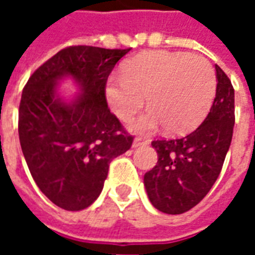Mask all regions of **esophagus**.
Instances as JSON below:
<instances>
[{
  "label": "esophagus",
  "instance_id": "34e87169",
  "mask_svg": "<svg viewBox=\"0 0 255 255\" xmlns=\"http://www.w3.org/2000/svg\"><path fill=\"white\" fill-rule=\"evenodd\" d=\"M150 140L147 138H144V136H136V138L133 139V147H139V146H143V144H147Z\"/></svg>",
  "mask_w": 255,
  "mask_h": 255
}]
</instances>
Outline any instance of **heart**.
Here are the masks:
<instances>
[{
	"label": "heart",
	"mask_w": 255,
	"mask_h": 255,
	"mask_svg": "<svg viewBox=\"0 0 255 255\" xmlns=\"http://www.w3.org/2000/svg\"><path fill=\"white\" fill-rule=\"evenodd\" d=\"M216 75L212 64L199 54L151 52L129 60L123 76L106 86V100L124 122L143 106L150 111L132 124L135 131H153L165 126L171 133L197 127L212 106Z\"/></svg>",
	"instance_id": "1"
}]
</instances>
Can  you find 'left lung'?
I'll list each match as a JSON object with an SVG mask.
<instances>
[{
  "instance_id": "1",
  "label": "left lung",
  "mask_w": 255,
  "mask_h": 255,
  "mask_svg": "<svg viewBox=\"0 0 255 255\" xmlns=\"http://www.w3.org/2000/svg\"><path fill=\"white\" fill-rule=\"evenodd\" d=\"M216 76V97L202 124L183 138L151 142L158 161L143 182L150 202L162 213L182 214L194 208L221 172L235 124V93L219 65Z\"/></svg>"
}]
</instances>
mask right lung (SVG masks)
Listing matches in <instances>:
<instances>
[{
  "mask_svg": "<svg viewBox=\"0 0 255 255\" xmlns=\"http://www.w3.org/2000/svg\"><path fill=\"white\" fill-rule=\"evenodd\" d=\"M131 49L69 46L28 79L19 106V139L31 176L54 205L76 212L98 198L109 164L126 153L133 136L106 102V82ZM64 77L78 83L71 103L57 95Z\"/></svg>",
  "mask_w": 255,
  "mask_h": 255,
  "instance_id": "obj_1",
  "label": "right lung"
}]
</instances>
